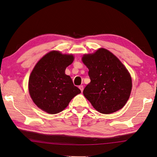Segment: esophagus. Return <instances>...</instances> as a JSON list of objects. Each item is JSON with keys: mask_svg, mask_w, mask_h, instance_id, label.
<instances>
[{"mask_svg": "<svg viewBox=\"0 0 157 157\" xmlns=\"http://www.w3.org/2000/svg\"><path fill=\"white\" fill-rule=\"evenodd\" d=\"M78 88H80V90H81V92H82L83 91V90H84V86H82V85H80V86H78Z\"/></svg>", "mask_w": 157, "mask_h": 157, "instance_id": "1", "label": "esophagus"}]
</instances>
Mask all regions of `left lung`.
Listing matches in <instances>:
<instances>
[{
	"label": "left lung",
	"instance_id": "obj_1",
	"mask_svg": "<svg viewBox=\"0 0 157 157\" xmlns=\"http://www.w3.org/2000/svg\"><path fill=\"white\" fill-rule=\"evenodd\" d=\"M82 60L88 68L90 82L83 94L98 111L116 112L124 106L132 90V78L121 61L104 48L84 55Z\"/></svg>",
	"mask_w": 157,
	"mask_h": 157
}]
</instances>
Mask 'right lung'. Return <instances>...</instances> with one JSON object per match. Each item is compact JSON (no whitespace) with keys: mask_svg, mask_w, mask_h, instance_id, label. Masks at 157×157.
<instances>
[{"mask_svg":"<svg viewBox=\"0 0 157 157\" xmlns=\"http://www.w3.org/2000/svg\"><path fill=\"white\" fill-rule=\"evenodd\" d=\"M73 55L52 51L38 61L29 79V92L36 105L50 114L67 107L76 95L81 92L65 75V69L73 63Z\"/></svg>","mask_w":157,"mask_h":157,"instance_id":"right-lung-1","label":"right lung"}]
</instances>
